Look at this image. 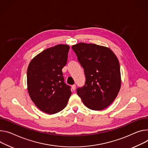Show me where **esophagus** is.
Wrapping results in <instances>:
<instances>
[{
  "mask_svg": "<svg viewBox=\"0 0 148 148\" xmlns=\"http://www.w3.org/2000/svg\"><path fill=\"white\" fill-rule=\"evenodd\" d=\"M72 87V89H73V91H74V90H75V88H76V86H75V84H74V85H73V86H72V87Z\"/></svg>",
  "mask_w": 148,
  "mask_h": 148,
  "instance_id": "esophagus-1",
  "label": "esophagus"
}]
</instances>
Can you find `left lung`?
Segmentation results:
<instances>
[{
	"instance_id": "obj_1",
	"label": "left lung",
	"mask_w": 148,
	"mask_h": 148,
	"mask_svg": "<svg viewBox=\"0 0 148 148\" xmlns=\"http://www.w3.org/2000/svg\"><path fill=\"white\" fill-rule=\"evenodd\" d=\"M84 70L86 83L77 92L88 109L101 110L111 104L121 87L119 60L109 48L95 44L72 46Z\"/></svg>"
}]
</instances>
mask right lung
<instances>
[{"mask_svg":"<svg viewBox=\"0 0 148 148\" xmlns=\"http://www.w3.org/2000/svg\"><path fill=\"white\" fill-rule=\"evenodd\" d=\"M70 46L59 44L38 53L27 70L29 95L38 108L48 114L64 109L71 96L62 69L66 65Z\"/></svg>","mask_w":148,"mask_h":148,"instance_id":"right-lung-1","label":"right lung"}]
</instances>
